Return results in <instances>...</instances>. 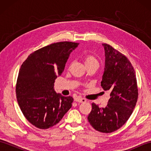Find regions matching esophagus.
Segmentation results:
<instances>
[{
    "label": "esophagus",
    "mask_w": 151,
    "mask_h": 151,
    "mask_svg": "<svg viewBox=\"0 0 151 151\" xmlns=\"http://www.w3.org/2000/svg\"><path fill=\"white\" fill-rule=\"evenodd\" d=\"M75 101H76V102H79V103H84V102H86V100L85 99H84V98H81V97L77 98V99H75Z\"/></svg>",
    "instance_id": "esophagus-1"
}]
</instances>
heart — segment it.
I'll use <instances>...</instances> for the list:
<instances>
[{
  "mask_svg": "<svg viewBox=\"0 0 151 151\" xmlns=\"http://www.w3.org/2000/svg\"><path fill=\"white\" fill-rule=\"evenodd\" d=\"M85 64L86 65H89V64H98V61L95 58L94 56L91 55H87L85 57Z\"/></svg>",
  "mask_w": 151,
  "mask_h": 151,
  "instance_id": "obj_1",
  "label": "heart"
}]
</instances>
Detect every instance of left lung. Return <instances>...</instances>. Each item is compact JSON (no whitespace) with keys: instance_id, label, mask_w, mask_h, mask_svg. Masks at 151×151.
<instances>
[{"instance_id":"8db88e82","label":"left lung","mask_w":151,"mask_h":151,"mask_svg":"<svg viewBox=\"0 0 151 151\" xmlns=\"http://www.w3.org/2000/svg\"><path fill=\"white\" fill-rule=\"evenodd\" d=\"M105 67L101 86L110 92L105 108L92 103L89 124L103 133H110L123 126L132 114L138 97L136 72L129 59L110 45L102 44Z\"/></svg>"}]
</instances>
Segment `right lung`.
<instances>
[{
    "mask_svg": "<svg viewBox=\"0 0 151 151\" xmlns=\"http://www.w3.org/2000/svg\"><path fill=\"white\" fill-rule=\"evenodd\" d=\"M78 43L62 41L30 54L19 69L16 96L22 113L34 126L47 129L58 123L73 99L56 93L54 83Z\"/></svg>",
    "mask_w": 151,
    "mask_h": 151,
    "instance_id": "right-lung-1",
    "label": "right lung"
}]
</instances>
